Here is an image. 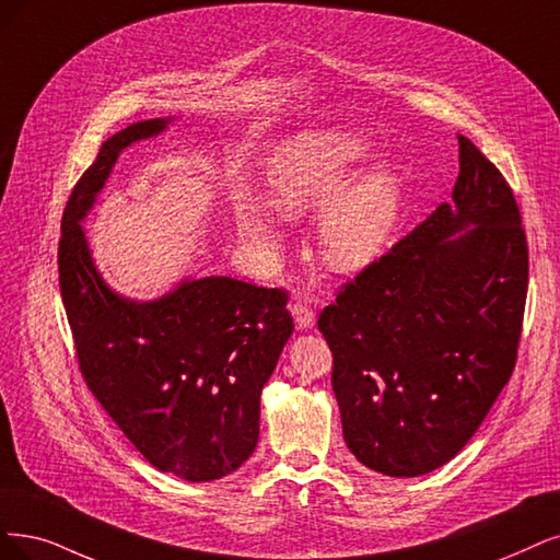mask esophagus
Wrapping results in <instances>:
<instances>
[{
    "instance_id": "obj_1",
    "label": "esophagus",
    "mask_w": 560,
    "mask_h": 560,
    "mask_svg": "<svg viewBox=\"0 0 560 560\" xmlns=\"http://www.w3.org/2000/svg\"><path fill=\"white\" fill-rule=\"evenodd\" d=\"M291 314H293L295 325L300 329H308V327L316 325V314H314L312 304H308L306 300H293L291 302Z\"/></svg>"
}]
</instances>
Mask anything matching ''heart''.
Here are the masks:
<instances>
[{
    "mask_svg": "<svg viewBox=\"0 0 560 560\" xmlns=\"http://www.w3.org/2000/svg\"><path fill=\"white\" fill-rule=\"evenodd\" d=\"M366 156L364 138L323 129L288 140L269 165L272 202L283 214H302L334 200L318 221V248L323 260L339 272H355L374 262L401 219L404 184L395 168L383 165L342 188ZM240 233L267 252L279 242L275 219L254 200L240 205Z\"/></svg>",
    "mask_w": 560,
    "mask_h": 560,
    "instance_id": "1",
    "label": "heart"
}]
</instances>
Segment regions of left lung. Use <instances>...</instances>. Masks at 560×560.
I'll return each instance as SVG.
<instances>
[{
  "mask_svg": "<svg viewBox=\"0 0 560 560\" xmlns=\"http://www.w3.org/2000/svg\"><path fill=\"white\" fill-rule=\"evenodd\" d=\"M457 138L452 202L343 283L318 316L343 441L392 478L457 457L508 385L522 339L528 246L520 205L501 171Z\"/></svg>",
  "mask_w": 560,
  "mask_h": 560,
  "instance_id": "obj_1",
  "label": "left lung"
}]
</instances>
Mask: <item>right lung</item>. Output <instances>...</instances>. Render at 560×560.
Listing matches in <instances>:
<instances>
[{
    "mask_svg": "<svg viewBox=\"0 0 560 560\" xmlns=\"http://www.w3.org/2000/svg\"><path fill=\"white\" fill-rule=\"evenodd\" d=\"M168 121L121 129L75 182L61 217L59 291L80 374L103 410L152 466L210 482L256 450L260 392L295 325L283 288L205 277L154 302H133L98 277L80 221L119 152Z\"/></svg>",
    "mask_w": 560,
    "mask_h": 560,
    "instance_id": "1",
    "label": "right lung"
}]
</instances>
